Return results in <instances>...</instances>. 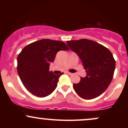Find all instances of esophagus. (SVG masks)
I'll return each instance as SVG.
<instances>
[{
    "label": "esophagus",
    "mask_w": 128,
    "mask_h": 128,
    "mask_svg": "<svg viewBox=\"0 0 128 128\" xmlns=\"http://www.w3.org/2000/svg\"><path fill=\"white\" fill-rule=\"evenodd\" d=\"M66 73H67V74H68V75H72V73L68 72H66Z\"/></svg>",
    "instance_id": "esophagus-1"
}]
</instances>
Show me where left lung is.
Returning a JSON list of instances; mask_svg holds the SVG:
<instances>
[{
	"label": "left lung",
	"instance_id": "8db88e82",
	"mask_svg": "<svg viewBox=\"0 0 128 128\" xmlns=\"http://www.w3.org/2000/svg\"><path fill=\"white\" fill-rule=\"evenodd\" d=\"M69 48L82 61L86 75L73 84L76 93L82 99L96 98L105 92L112 80L116 61L110 51L98 42L87 39L67 42Z\"/></svg>",
	"mask_w": 128,
	"mask_h": 128
}]
</instances>
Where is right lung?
I'll return each instance as SVG.
<instances>
[{
    "label": "right lung",
    "instance_id": "1",
    "mask_svg": "<svg viewBox=\"0 0 128 128\" xmlns=\"http://www.w3.org/2000/svg\"><path fill=\"white\" fill-rule=\"evenodd\" d=\"M64 42L42 39L23 48L17 57V72L24 87L34 96L44 98L57 86L60 76L49 71L57 52L68 50Z\"/></svg>",
    "mask_w": 128,
    "mask_h": 128
}]
</instances>
